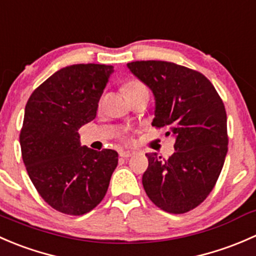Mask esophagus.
Instances as JSON below:
<instances>
[{"instance_id": "esophagus-1", "label": "esophagus", "mask_w": 256, "mask_h": 256, "mask_svg": "<svg viewBox=\"0 0 256 256\" xmlns=\"http://www.w3.org/2000/svg\"><path fill=\"white\" fill-rule=\"evenodd\" d=\"M134 154H135V152L134 151H121L120 152V157H122V158H130V157H132Z\"/></svg>"}]
</instances>
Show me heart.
Segmentation results:
<instances>
[{"instance_id": "obj_1", "label": "heart", "mask_w": 256, "mask_h": 256, "mask_svg": "<svg viewBox=\"0 0 256 256\" xmlns=\"http://www.w3.org/2000/svg\"><path fill=\"white\" fill-rule=\"evenodd\" d=\"M121 90H122L126 99L138 94V92H148L146 85H144L142 82H140V80H128V82H126L125 84L121 86Z\"/></svg>"}]
</instances>
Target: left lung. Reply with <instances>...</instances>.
I'll use <instances>...</instances> for the list:
<instances>
[{
	"label": "left lung",
	"instance_id": "1",
	"mask_svg": "<svg viewBox=\"0 0 256 256\" xmlns=\"http://www.w3.org/2000/svg\"><path fill=\"white\" fill-rule=\"evenodd\" d=\"M128 69L152 90V126L174 138V152L164 160L147 154L144 192L162 210L182 214L200 204L216 186L228 152L226 112L202 73L171 62H131Z\"/></svg>",
	"mask_w": 256,
	"mask_h": 256
}]
</instances>
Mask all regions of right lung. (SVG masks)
Returning <instances> with one entry per match:
<instances>
[{"mask_svg": "<svg viewBox=\"0 0 256 256\" xmlns=\"http://www.w3.org/2000/svg\"><path fill=\"white\" fill-rule=\"evenodd\" d=\"M112 66L74 64L56 72L28 99L20 134L26 170L40 197L82 216L102 200L118 166L114 150L80 146L78 130L96 116Z\"/></svg>", "mask_w": 256, "mask_h": 256, "instance_id": "obj_1", "label": "right lung"}]
</instances>
